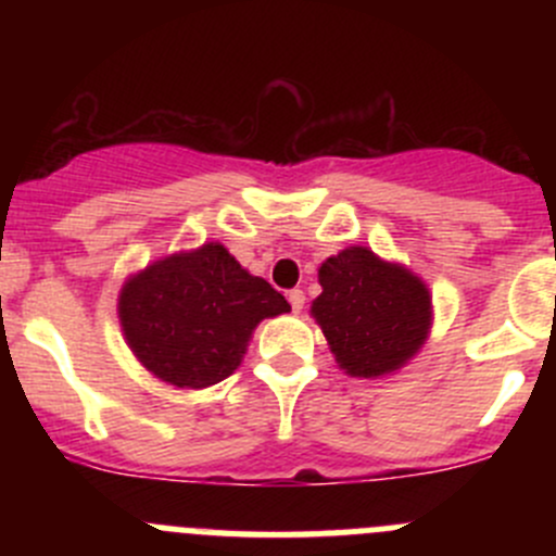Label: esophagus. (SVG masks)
Returning <instances> with one entry per match:
<instances>
[{
    "mask_svg": "<svg viewBox=\"0 0 556 556\" xmlns=\"http://www.w3.org/2000/svg\"><path fill=\"white\" fill-rule=\"evenodd\" d=\"M288 301H290V306H293V312H301L304 309V304H306V295H304V290H290L288 293Z\"/></svg>",
    "mask_w": 556,
    "mask_h": 556,
    "instance_id": "34e87169",
    "label": "esophagus"
}]
</instances>
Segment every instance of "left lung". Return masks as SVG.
Masks as SVG:
<instances>
[{
  "label": "left lung",
  "instance_id": "1",
  "mask_svg": "<svg viewBox=\"0 0 556 556\" xmlns=\"http://www.w3.org/2000/svg\"><path fill=\"white\" fill-rule=\"evenodd\" d=\"M312 317L350 377H384L406 366L430 333V290L401 263L346 247L319 266Z\"/></svg>",
  "mask_w": 556,
  "mask_h": 556
}]
</instances>
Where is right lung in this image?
<instances>
[{
  "label": "right lung",
  "mask_w": 556,
  "mask_h": 556,
  "mask_svg": "<svg viewBox=\"0 0 556 556\" xmlns=\"http://www.w3.org/2000/svg\"><path fill=\"white\" fill-rule=\"evenodd\" d=\"M285 312V295L252 277L220 242L150 263L117 299L123 336L137 361L161 382L185 390L231 377L257 323Z\"/></svg>",
  "instance_id": "obj_1"
}]
</instances>
